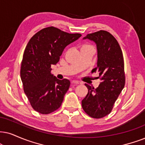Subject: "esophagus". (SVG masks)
Returning <instances> with one entry per match:
<instances>
[{
  "mask_svg": "<svg viewBox=\"0 0 145 145\" xmlns=\"http://www.w3.org/2000/svg\"><path fill=\"white\" fill-rule=\"evenodd\" d=\"M72 83L75 84H81V82H79V81H77V80H73Z\"/></svg>",
  "mask_w": 145,
  "mask_h": 145,
  "instance_id": "34e87169",
  "label": "esophagus"
}]
</instances>
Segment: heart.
<instances>
[{
  "label": "heart",
  "instance_id": "obj_1",
  "mask_svg": "<svg viewBox=\"0 0 145 145\" xmlns=\"http://www.w3.org/2000/svg\"><path fill=\"white\" fill-rule=\"evenodd\" d=\"M91 47H93L90 45H88V44H84V45H82L81 50H84V49H88V48H91Z\"/></svg>",
  "mask_w": 145,
  "mask_h": 145
}]
</instances>
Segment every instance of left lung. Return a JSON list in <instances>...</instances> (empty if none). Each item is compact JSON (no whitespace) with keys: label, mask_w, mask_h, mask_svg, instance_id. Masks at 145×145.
<instances>
[{"label":"left lung","mask_w":145,"mask_h":145,"mask_svg":"<svg viewBox=\"0 0 145 145\" xmlns=\"http://www.w3.org/2000/svg\"><path fill=\"white\" fill-rule=\"evenodd\" d=\"M84 39L94 41L98 52L97 67L91 72L98 73L101 82L97 88L85 84L88 89L82 101L84 110L94 118L110 113L114 102L125 84L123 55L113 35L106 31L88 34Z\"/></svg>","instance_id":"left-lung-1"}]
</instances>
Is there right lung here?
<instances>
[{"mask_svg":"<svg viewBox=\"0 0 145 145\" xmlns=\"http://www.w3.org/2000/svg\"><path fill=\"white\" fill-rule=\"evenodd\" d=\"M81 34H71L54 27L43 29L32 37L24 51L21 67L23 89L35 110L47 114L61 106L70 82L51 74L64 49Z\"/></svg>","mask_w":145,"mask_h":145,"instance_id":"right-lung-1","label":"right lung"}]
</instances>
